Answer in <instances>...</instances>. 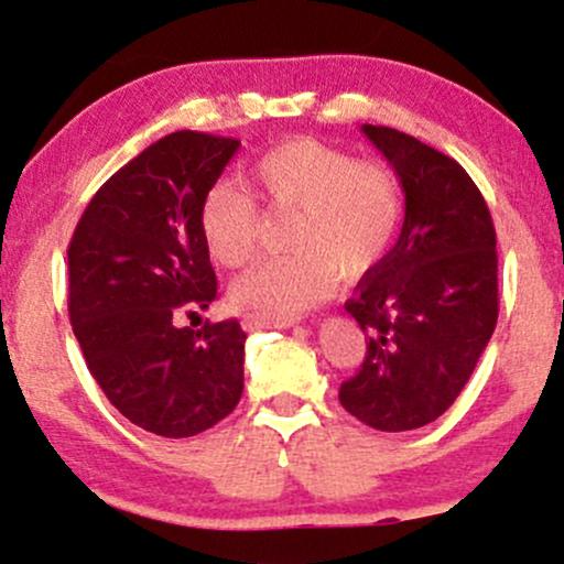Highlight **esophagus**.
<instances>
[{
	"label": "esophagus",
	"instance_id": "esophagus-1",
	"mask_svg": "<svg viewBox=\"0 0 564 564\" xmlns=\"http://www.w3.org/2000/svg\"><path fill=\"white\" fill-rule=\"evenodd\" d=\"M297 324V318H275V316H257V313H251V316L242 318V327L246 329H283V327H294Z\"/></svg>",
	"mask_w": 564,
	"mask_h": 564
}]
</instances>
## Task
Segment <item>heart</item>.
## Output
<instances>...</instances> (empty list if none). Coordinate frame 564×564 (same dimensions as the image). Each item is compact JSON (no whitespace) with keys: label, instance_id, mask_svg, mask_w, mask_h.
Returning a JSON list of instances; mask_svg holds the SVG:
<instances>
[{"label":"heart","instance_id":"obj_1","mask_svg":"<svg viewBox=\"0 0 564 564\" xmlns=\"http://www.w3.org/2000/svg\"><path fill=\"white\" fill-rule=\"evenodd\" d=\"M253 196L272 213H292V253L253 267L232 286L237 307L289 318L354 281L383 259L402 218V183L381 159H354L313 138L278 142L248 167ZM210 257L237 270L257 257L262 213L235 181H216L199 203Z\"/></svg>","mask_w":564,"mask_h":564}]
</instances>
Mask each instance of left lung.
<instances>
[{"label": "left lung", "instance_id": "8db88e82", "mask_svg": "<svg viewBox=\"0 0 564 564\" xmlns=\"http://www.w3.org/2000/svg\"><path fill=\"white\" fill-rule=\"evenodd\" d=\"M361 132L400 177L405 221L346 302L367 351L340 405L372 430H419L452 408L495 332L497 235L459 162L391 127Z\"/></svg>", "mask_w": 564, "mask_h": 564}]
</instances>
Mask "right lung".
<instances>
[{
  "instance_id": "1",
  "label": "right lung",
  "mask_w": 564,
  "mask_h": 564,
  "mask_svg": "<svg viewBox=\"0 0 564 564\" xmlns=\"http://www.w3.org/2000/svg\"><path fill=\"white\" fill-rule=\"evenodd\" d=\"M240 142L173 132L123 164L69 240V322L88 370L129 422L192 437L235 411L246 332L181 327L218 297L199 203Z\"/></svg>"
}]
</instances>
